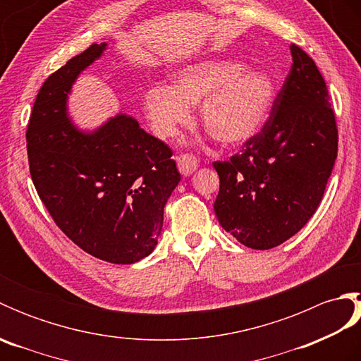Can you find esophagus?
<instances>
[{"instance_id":"obj_1","label":"esophagus","mask_w":361,"mask_h":361,"mask_svg":"<svg viewBox=\"0 0 361 361\" xmlns=\"http://www.w3.org/2000/svg\"><path fill=\"white\" fill-rule=\"evenodd\" d=\"M176 166H178V171L183 175H190L194 173L198 169V159L190 155V153H181V155L176 158Z\"/></svg>"}]
</instances>
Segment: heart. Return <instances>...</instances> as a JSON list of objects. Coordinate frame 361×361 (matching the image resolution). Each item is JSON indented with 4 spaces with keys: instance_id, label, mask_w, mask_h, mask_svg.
<instances>
[{
    "instance_id": "obj_1",
    "label": "heart",
    "mask_w": 361,
    "mask_h": 361,
    "mask_svg": "<svg viewBox=\"0 0 361 361\" xmlns=\"http://www.w3.org/2000/svg\"><path fill=\"white\" fill-rule=\"evenodd\" d=\"M171 78L172 87L155 83L142 94L145 116L161 140H172L188 127L192 121L190 106L198 104L206 132L228 147L252 140L271 114L273 79L235 60H200L178 68Z\"/></svg>"
}]
</instances>
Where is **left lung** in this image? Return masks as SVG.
Listing matches in <instances>:
<instances>
[{"label":"left lung","instance_id":"1","mask_svg":"<svg viewBox=\"0 0 361 361\" xmlns=\"http://www.w3.org/2000/svg\"><path fill=\"white\" fill-rule=\"evenodd\" d=\"M286 82L267 124L240 153L216 161L219 224L245 247L270 250L315 214L338 152V130L318 68L291 44Z\"/></svg>","mask_w":361,"mask_h":361}]
</instances>
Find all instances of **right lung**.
Here are the masks:
<instances>
[{
    "mask_svg": "<svg viewBox=\"0 0 361 361\" xmlns=\"http://www.w3.org/2000/svg\"><path fill=\"white\" fill-rule=\"evenodd\" d=\"M105 48L91 44L44 80L27 124V158L56 225L88 255L126 265L155 250L181 175L167 144L135 118L121 113L83 133L68 116L73 83Z\"/></svg>",
    "mask_w": 361,
    "mask_h": 361,
    "instance_id": "add662e5",
    "label": "right lung"
}]
</instances>
